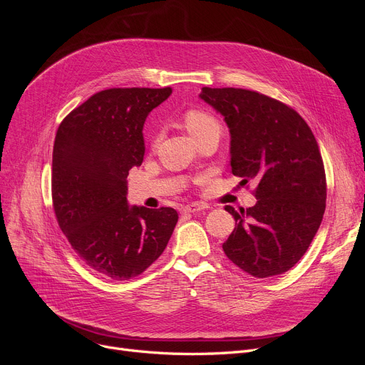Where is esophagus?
<instances>
[{
    "label": "esophagus",
    "mask_w": 365,
    "mask_h": 365,
    "mask_svg": "<svg viewBox=\"0 0 365 365\" xmlns=\"http://www.w3.org/2000/svg\"><path fill=\"white\" fill-rule=\"evenodd\" d=\"M205 208H208V205L204 204V202H192V204H189V205H185V207L182 208V213H185V215H192V213L202 212V210H205Z\"/></svg>",
    "instance_id": "34e87169"
}]
</instances>
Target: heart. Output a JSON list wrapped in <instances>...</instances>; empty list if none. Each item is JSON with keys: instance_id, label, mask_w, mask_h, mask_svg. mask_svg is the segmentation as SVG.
<instances>
[{"instance_id": "1", "label": "heart", "mask_w": 365, "mask_h": 365, "mask_svg": "<svg viewBox=\"0 0 365 365\" xmlns=\"http://www.w3.org/2000/svg\"><path fill=\"white\" fill-rule=\"evenodd\" d=\"M185 125L198 142L207 136H219L222 134V123L210 112L201 109H190L185 113Z\"/></svg>"}]
</instances>
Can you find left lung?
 <instances>
[{
	"instance_id": "1",
	"label": "left lung",
	"mask_w": 365,
	"mask_h": 365,
	"mask_svg": "<svg viewBox=\"0 0 365 365\" xmlns=\"http://www.w3.org/2000/svg\"><path fill=\"white\" fill-rule=\"evenodd\" d=\"M200 98L229 127L232 175L256 185L253 207H225L235 229L223 252L256 278L284 274L308 250L325 212L327 185L314 133L293 108L257 91L202 87Z\"/></svg>"
}]
</instances>
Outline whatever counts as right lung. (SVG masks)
Instances as JSON below:
<instances>
[{
    "label": "right lung",
    "mask_w": 365,
    "mask_h": 365,
    "mask_svg": "<svg viewBox=\"0 0 365 365\" xmlns=\"http://www.w3.org/2000/svg\"><path fill=\"white\" fill-rule=\"evenodd\" d=\"M171 88H108L61 123L53 146L51 195L57 223L75 253L110 279L140 275L178 223L171 207L127 202V176L143 161V124Z\"/></svg>",
    "instance_id": "obj_1"
}]
</instances>
